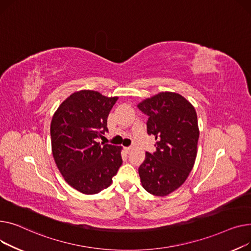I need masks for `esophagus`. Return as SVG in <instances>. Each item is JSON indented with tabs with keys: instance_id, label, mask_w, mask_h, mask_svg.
Instances as JSON below:
<instances>
[{
	"instance_id": "34e87169",
	"label": "esophagus",
	"mask_w": 251,
	"mask_h": 251,
	"mask_svg": "<svg viewBox=\"0 0 251 251\" xmlns=\"http://www.w3.org/2000/svg\"><path fill=\"white\" fill-rule=\"evenodd\" d=\"M125 150H126V152L127 154H129V153L131 152L132 148H131V147H126V148H125Z\"/></svg>"
}]
</instances>
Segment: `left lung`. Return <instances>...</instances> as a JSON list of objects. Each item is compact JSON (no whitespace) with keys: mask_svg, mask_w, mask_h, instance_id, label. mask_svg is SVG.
Segmentation results:
<instances>
[{"mask_svg":"<svg viewBox=\"0 0 251 251\" xmlns=\"http://www.w3.org/2000/svg\"><path fill=\"white\" fill-rule=\"evenodd\" d=\"M138 107L149 116L147 131L156 140L157 151L146 153L139 168L143 187L156 197H166L181 186L193 169L200 129L191 103L175 92H160L141 101Z\"/></svg>","mask_w":251,"mask_h":251,"instance_id":"1","label":"left lung"}]
</instances>
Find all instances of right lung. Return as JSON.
<instances>
[{"label": "right lung", "mask_w": 251, "mask_h": 251, "mask_svg": "<svg viewBox=\"0 0 251 251\" xmlns=\"http://www.w3.org/2000/svg\"><path fill=\"white\" fill-rule=\"evenodd\" d=\"M117 96L80 90L57 107L50 123L51 151L64 179L84 195L108 187L123 164L122 147L101 145L107 117Z\"/></svg>", "instance_id": "obj_1"}]
</instances>
